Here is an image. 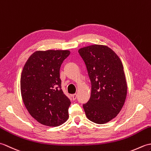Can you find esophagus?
Returning a JSON list of instances; mask_svg holds the SVG:
<instances>
[{
  "label": "esophagus",
  "mask_w": 151,
  "mask_h": 151,
  "mask_svg": "<svg viewBox=\"0 0 151 151\" xmlns=\"http://www.w3.org/2000/svg\"><path fill=\"white\" fill-rule=\"evenodd\" d=\"M72 98H73V101L76 100V94L75 93V94L72 95Z\"/></svg>",
  "instance_id": "34e87169"
}]
</instances>
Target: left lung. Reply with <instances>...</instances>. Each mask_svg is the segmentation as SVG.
<instances>
[{
    "mask_svg": "<svg viewBox=\"0 0 151 151\" xmlns=\"http://www.w3.org/2000/svg\"><path fill=\"white\" fill-rule=\"evenodd\" d=\"M91 84V97L83 104L88 119L104 124L117 116L123 106L127 85L118 56L107 46L94 45L78 50Z\"/></svg>",
    "mask_w": 151,
    "mask_h": 151,
    "instance_id": "left-lung-1",
    "label": "left lung"
}]
</instances>
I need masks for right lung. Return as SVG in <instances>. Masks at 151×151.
Segmentation results:
<instances>
[{"mask_svg":"<svg viewBox=\"0 0 151 151\" xmlns=\"http://www.w3.org/2000/svg\"><path fill=\"white\" fill-rule=\"evenodd\" d=\"M69 54V50L37 51L22 69V101L30 114L42 124L57 127L69 117L70 101L62 89L60 69Z\"/></svg>","mask_w":151,"mask_h":151,"instance_id":"obj_1","label":"right lung"}]
</instances>
